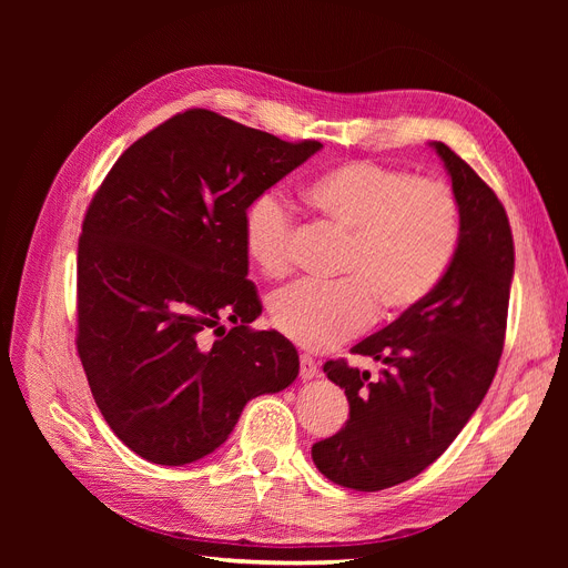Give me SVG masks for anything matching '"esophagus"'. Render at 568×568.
<instances>
[{"mask_svg":"<svg viewBox=\"0 0 568 568\" xmlns=\"http://www.w3.org/2000/svg\"><path fill=\"white\" fill-rule=\"evenodd\" d=\"M300 375H302V379H313V377L317 375V362L313 359V356L302 354V359H300Z\"/></svg>","mask_w":568,"mask_h":568,"instance_id":"esophagus-1","label":"esophagus"}]
</instances>
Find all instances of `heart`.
Segmentation results:
<instances>
[{"label": "heart", "instance_id": "obj_1", "mask_svg": "<svg viewBox=\"0 0 568 568\" xmlns=\"http://www.w3.org/2000/svg\"><path fill=\"white\" fill-rule=\"evenodd\" d=\"M313 212L347 234L336 285L296 283L268 313L276 329L306 349H332L375 320L422 306L449 268L460 242L454 191L433 179L368 161L322 172L306 186ZM244 251L257 272H290L292 219L276 193L257 195L244 214Z\"/></svg>", "mask_w": 568, "mask_h": 568}]
</instances>
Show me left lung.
Here are the masks:
<instances>
[{"mask_svg":"<svg viewBox=\"0 0 568 568\" xmlns=\"http://www.w3.org/2000/svg\"><path fill=\"white\" fill-rule=\"evenodd\" d=\"M460 242L428 300L354 345L382 375L326 362L349 403L345 426L313 444L326 479L364 493L398 486L435 463L481 405L497 373L514 281V236L493 189L444 142Z\"/></svg>","mask_w":568,"mask_h":568,"instance_id":"1","label":"left lung"}]
</instances>
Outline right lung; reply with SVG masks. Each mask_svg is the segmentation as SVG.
<instances>
[{
    "mask_svg": "<svg viewBox=\"0 0 568 568\" xmlns=\"http://www.w3.org/2000/svg\"><path fill=\"white\" fill-rule=\"evenodd\" d=\"M320 149L195 108L133 142L89 204L78 354L108 426L140 458L209 456L251 398L300 375L283 334L248 326L262 304L242 227L246 206Z\"/></svg>",
    "mask_w": 568,
    "mask_h": 568,
    "instance_id": "obj_1",
    "label": "right lung"
}]
</instances>
